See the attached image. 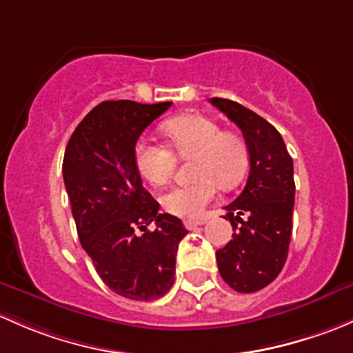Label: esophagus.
Listing matches in <instances>:
<instances>
[{"instance_id": "1", "label": "esophagus", "mask_w": 353, "mask_h": 353, "mask_svg": "<svg viewBox=\"0 0 353 353\" xmlns=\"http://www.w3.org/2000/svg\"><path fill=\"white\" fill-rule=\"evenodd\" d=\"M202 224H205V219H185L183 221V226L187 228L188 231L195 230V228L202 226Z\"/></svg>"}]
</instances>
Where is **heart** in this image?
<instances>
[{
    "label": "heart",
    "instance_id": "heart-1",
    "mask_svg": "<svg viewBox=\"0 0 353 353\" xmlns=\"http://www.w3.org/2000/svg\"><path fill=\"white\" fill-rule=\"evenodd\" d=\"M163 130L178 156H195L194 178L197 181L172 188L161 197L163 209L178 217L195 219L217 197L219 185L232 188L248 168V146L234 130H223L219 122L202 114H187L165 122ZM175 152L151 139L136 146L137 172L154 187L170 180L175 170Z\"/></svg>",
    "mask_w": 353,
    "mask_h": 353
}]
</instances>
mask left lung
Masks as SVG:
<instances>
[{"mask_svg":"<svg viewBox=\"0 0 353 353\" xmlns=\"http://www.w3.org/2000/svg\"><path fill=\"white\" fill-rule=\"evenodd\" d=\"M210 103L241 129L250 152L245 188L224 207L234 232L216 252L217 268L231 289L256 292L277 279L289 253L296 194L292 158L279 130L255 112L226 98H210Z\"/></svg>","mask_w":353,"mask_h":353,"instance_id":"obj_1","label":"left lung"}]
</instances>
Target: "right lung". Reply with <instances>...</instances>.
Returning a JSON list of instances; mask_svg holds the SVG:
<instances>
[{"label":"right lung","mask_w":353,"mask_h":353,"mask_svg":"<svg viewBox=\"0 0 353 353\" xmlns=\"http://www.w3.org/2000/svg\"><path fill=\"white\" fill-rule=\"evenodd\" d=\"M170 105L101 101L64 152V185L83 250L101 281L127 299L154 301L172 289L178 245L188 232L178 217L158 212L134 156L143 130Z\"/></svg>","instance_id":"right-lung-1"}]
</instances>
